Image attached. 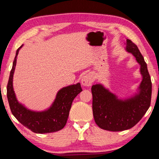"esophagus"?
<instances>
[{
	"instance_id": "34e87169",
	"label": "esophagus",
	"mask_w": 159,
	"mask_h": 159,
	"mask_svg": "<svg viewBox=\"0 0 159 159\" xmlns=\"http://www.w3.org/2000/svg\"><path fill=\"white\" fill-rule=\"evenodd\" d=\"M94 81V79L92 74H88L83 77L81 80V83L84 86H90Z\"/></svg>"
}]
</instances>
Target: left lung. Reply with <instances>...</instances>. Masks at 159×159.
Segmentation results:
<instances>
[{
    "label": "left lung",
    "mask_w": 159,
    "mask_h": 159,
    "mask_svg": "<svg viewBox=\"0 0 159 159\" xmlns=\"http://www.w3.org/2000/svg\"><path fill=\"white\" fill-rule=\"evenodd\" d=\"M127 52L132 53L140 65L142 82L138 93L130 98L118 99L102 84L92 86L93 112L96 124L109 131H123L133 128L149 108L152 98V81L147 63L137 45L126 40Z\"/></svg>",
    "instance_id": "8db88e82"
}]
</instances>
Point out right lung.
I'll return each instance as SVG.
<instances>
[{
    "instance_id": "right-lung-1",
    "label": "right lung",
    "mask_w": 159,
    "mask_h": 159,
    "mask_svg": "<svg viewBox=\"0 0 159 159\" xmlns=\"http://www.w3.org/2000/svg\"><path fill=\"white\" fill-rule=\"evenodd\" d=\"M22 45L16 52L7 85V97L12 114L19 122L35 133H50L60 130L66 125L73 100L82 91L81 86L78 83L61 88L58 91L52 105L45 111H34L26 108L17 101L12 85L17 57Z\"/></svg>"
}]
</instances>
